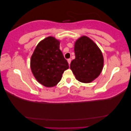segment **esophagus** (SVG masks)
I'll use <instances>...</instances> for the list:
<instances>
[{"label": "esophagus", "instance_id": "34e87169", "mask_svg": "<svg viewBox=\"0 0 131 131\" xmlns=\"http://www.w3.org/2000/svg\"><path fill=\"white\" fill-rule=\"evenodd\" d=\"M67 61H68V63H69V66L70 65V63H71V59H70V58L68 59Z\"/></svg>", "mask_w": 131, "mask_h": 131}]
</instances>
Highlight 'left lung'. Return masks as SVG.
Here are the masks:
<instances>
[{
  "label": "left lung",
  "instance_id": "1",
  "mask_svg": "<svg viewBox=\"0 0 131 131\" xmlns=\"http://www.w3.org/2000/svg\"><path fill=\"white\" fill-rule=\"evenodd\" d=\"M75 59L71 62L70 69L77 80L90 83L101 74L104 66L103 53L89 37L82 36L74 43Z\"/></svg>",
  "mask_w": 131,
  "mask_h": 131
}]
</instances>
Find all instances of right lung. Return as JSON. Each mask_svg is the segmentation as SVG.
Masks as SVG:
<instances>
[{"label":"right lung","instance_id":"1","mask_svg":"<svg viewBox=\"0 0 131 131\" xmlns=\"http://www.w3.org/2000/svg\"><path fill=\"white\" fill-rule=\"evenodd\" d=\"M60 41L49 36L37 44L30 60L33 76L39 83L53 87L61 79L64 71L69 68L67 61L60 49Z\"/></svg>","mask_w":131,"mask_h":131}]
</instances>
